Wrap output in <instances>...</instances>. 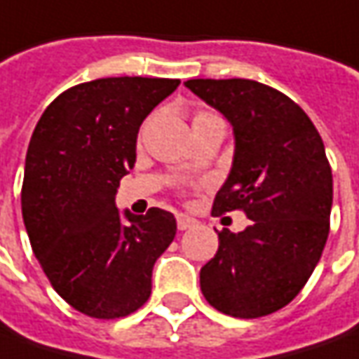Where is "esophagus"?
Wrapping results in <instances>:
<instances>
[{
	"instance_id": "1",
	"label": "esophagus",
	"mask_w": 359,
	"mask_h": 359,
	"mask_svg": "<svg viewBox=\"0 0 359 359\" xmlns=\"http://www.w3.org/2000/svg\"><path fill=\"white\" fill-rule=\"evenodd\" d=\"M194 224H196V220L187 216V214H179V216H177V226H179V230H189Z\"/></svg>"
}]
</instances>
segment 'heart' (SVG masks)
Returning <instances> with one entry per match:
<instances>
[{
    "label": "heart",
    "mask_w": 359,
    "mask_h": 359,
    "mask_svg": "<svg viewBox=\"0 0 359 359\" xmlns=\"http://www.w3.org/2000/svg\"><path fill=\"white\" fill-rule=\"evenodd\" d=\"M200 116H210V114H208V111H198V114H196L194 118H200Z\"/></svg>",
    "instance_id": "1"
}]
</instances>
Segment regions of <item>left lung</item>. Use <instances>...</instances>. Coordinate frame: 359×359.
Here are the masks:
<instances>
[{
    "label": "left lung",
    "mask_w": 359,
    "mask_h": 359,
    "mask_svg": "<svg viewBox=\"0 0 359 359\" xmlns=\"http://www.w3.org/2000/svg\"><path fill=\"white\" fill-rule=\"evenodd\" d=\"M184 86L233 128L236 151L212 216L243 210L240 233L218 231V251L200 269L216 311L257 318L301 292L330 231L332 169L320 133L291 97L255 80H187Z\"/></svg>",
    "instance_id": "1"
}]
</instances>
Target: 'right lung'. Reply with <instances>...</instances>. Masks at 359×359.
<instances>
[{
  "mask_svg": "<svg viewBox=\"0 0 359 359\" xmlns=\"http://www.w3.org/2000/svg\"><path fill=\"white\" fill-rule=\"evenodd\" d=\"M180 80L97 78L68 88L29 141L21 210L53 289L86 316L114 320L151 294V273L177 233L175 216L123 212L116 192L135 165L143 119Z\"/></svg>",
  "mask_w": 359,
  "mask_h": 359,
  "instance_id": "right-lung-1",
  "label": "right lung"
}]
</instances>
